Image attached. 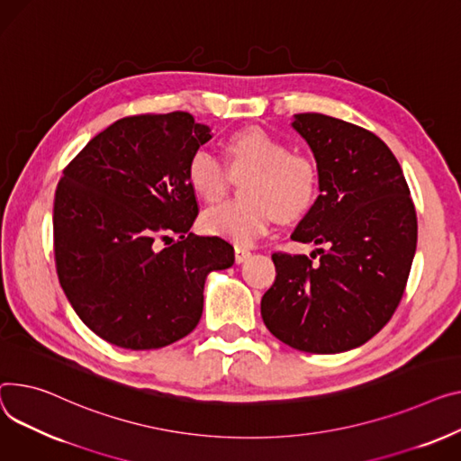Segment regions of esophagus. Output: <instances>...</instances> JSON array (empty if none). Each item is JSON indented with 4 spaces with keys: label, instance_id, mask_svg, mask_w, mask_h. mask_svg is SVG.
Instances as JSON below:
<instances>
[{
    "label": "esophagus",
    "instance_id": "esophagus-1",
    "mask_svg": "<svg viewBox=\"0 0 461 461\" xmlns=\"http://www.w3.org/2000/svg\"><path fill=\"white\" fill-rule=\"evenodd\" d=\"M250 256H252L250 250L242 249V247H235V261H237V263H244Z\"/></svg>",
    "mask_w": 461,
    "mask_h": 461
}]
</instances>
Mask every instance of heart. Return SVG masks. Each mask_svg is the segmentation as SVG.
I'll list each match as a JSON object with an SVG mask.
<instances>
[{"instance_id":"1","label":"heart","mask_w":461,"mask_h":461,"mask_svg":"<svg viewBox=\"0 0 461 461\" xmlns=\"http://www.w3.org/2000/svg\"><path fill=\"white\" fill-rule=\"evenodd\" d=\"M228 168L205 148L193 151L187 163L191 189L205 202H219L231 177L244 181V202H224L203 211L200 226L205 233L249 247L267 233L274 217L291 221L308 211L319 194V168L305 153L259 128L233 133L224 142Z\"/></svg>"}]
</instances>
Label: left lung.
Segmentation results:
<instances>
[{
	"instance_id": "left-lung-1",
	"label": "left lung",
	"mask_w": 461,
	"mask_h": 461,
	"mask_svg": "<svg viewBox=\"0 0 461 461\" xmlns=\"http://www.w3.org/2000/svg\"><path fill=\"white\" fill-rule=\"evenodd\" d=\"M310 144L321 194L293 240L321 259L274 252L276 282L261 298L268 331L291 348L337 354L376 335L402 300L417 249L410 187L387 144L350 122L294 114Z\"/></svg>"
}]
</instances>
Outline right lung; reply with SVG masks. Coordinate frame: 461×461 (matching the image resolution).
I'll return each mask as SVG.
<instances>
[{
	"label": "right lung",
	"instance_id": "right-lung-1",
	"mask_svg": "<svg viewBox=\"0 0 461 461\" xmlns=\"http://www.w3.org/2000/svg\"><path fill=\"white\" fill-rule=\"evenodd\" d=\"M209 139L189 113L133 114L90 139L63 170L53 202L59 284L111 345L151 350L189 335L207 272L235 261L228 240L189 233L198 202L187 163ZM159 240H169L165 249Z\"/></svg>",
	"mask_w": 461,
	"mask_h": 461
}]
</instances>
